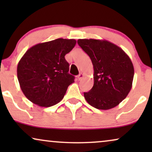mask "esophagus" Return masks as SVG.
<instances>
[{
    "label": "esophagus",
    "mask_w": 152,
    "mask_h": 152,
    "mask_svg": "<svg viewBox=\"0 0 152 152\" xmlns=\"http://www.w3.org/2000/svg\"><path fill=\"white\" fill-rule=\"evenodd\" d=\"M83 77H84V75H83L82 73H80V74H79L78 75H77V79H78V80L80 81V80H82V79L83 78Z\"/></svg>",
    "instance_id": "1"
}]
</instances>
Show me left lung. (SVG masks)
Wrapping results in <instances>:
<instances>
[{
  "label": "left lung",
  "mask_w": 152,
  "mask_h": 152,
  "mask_svg": "<svg viewBox=\"0 0 152 152\" xmlns=\"http://www.w3.org/2000/svg\"><path fill=\"white\" fill-rule=\"evenodd\" d=\"M77 43L91 58L94 84L84 93L89 104L108 110L126 98L132 87L134 68L123 50L106 40L79 39Z\"/></svg>",
  "instance_id": "1"
}]
</instances>
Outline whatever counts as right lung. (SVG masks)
<instances>
[{
    "mask_svg": "<svg viewBox=\"0 0 152 152\" xmlns=\"http://www.w3.org/2000/svg\"><path fill=\"white\" fill-rule=\"evenodd\" d=\"M76 44L75 39H57L38 43L26 51L18 62L17 77L27 98L39 107L57 104L75 77L68 73L65 55Z\"/></svg>",
    "mask_w": 152,
    "mask_h": 152,
    "instance_id": "obj_1",
    "label": "right lung"
}]
</instances>
